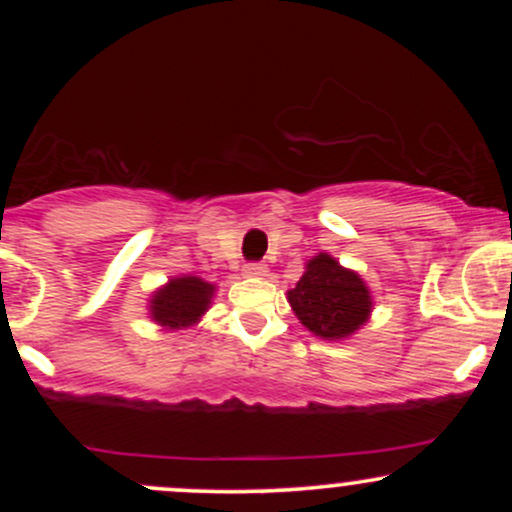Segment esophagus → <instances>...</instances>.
<instances>
[{
    "instance_id": "34e87169",
    "label": "esophagus",
    "mask_w": 512,
    "mask_h": 512,
    "mask_svg": "<svg viewBox=\"0 0 512 512\" xmlns=\"http://www.w3.org/2000/svg\"><path fill=\"white\" fill-rule=\"evenodd\" d=\"M243 272L248 274V276H255V279H262V276H267V264H260V262H250V264H245L243 267Z\"/></svg>"
}]
</instances>
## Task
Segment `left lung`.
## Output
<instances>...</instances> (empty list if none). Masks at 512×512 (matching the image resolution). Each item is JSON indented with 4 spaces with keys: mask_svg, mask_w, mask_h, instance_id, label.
<instances>
[{
    "mask_svg": "<svg viewBox=\"0 0 512 512\" xmlns=\"http://www.w3.org/2000/svg\"><path fill=\"white\" fill-rule=\"evenodd\" d=\"M293 313L315 337L342 342L370 320L373 296L354 269H346L330 252H317L305 262L296 289L286 293Z\"/></svg>",
    "mask_w": 512,
    "mask_h": 512,
    "instance_id": "8db88e82",
    "label": "left lung"
}]
</instances>
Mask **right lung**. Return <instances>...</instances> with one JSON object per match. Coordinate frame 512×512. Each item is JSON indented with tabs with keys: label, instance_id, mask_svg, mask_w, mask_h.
Instances as JSON below:
<instances>
[{
	"label": "right lung",
	"instance_id": "1",
	"mask_svg": "<svg viewBox=\"0 0 512 512\" xmlns=\"http://www.w3.org/2000/svg\"><path fill=\"white\" fill-rule=\"evenodd\" d=\"M214 293L216 284L202 276H170L166 284L151 291L146 310H149L151 322L161 325L163 330H187L207 315Z\"/></svg>",
	"mask_w": 512,
	"mask_h": 512
}]
</instances>
